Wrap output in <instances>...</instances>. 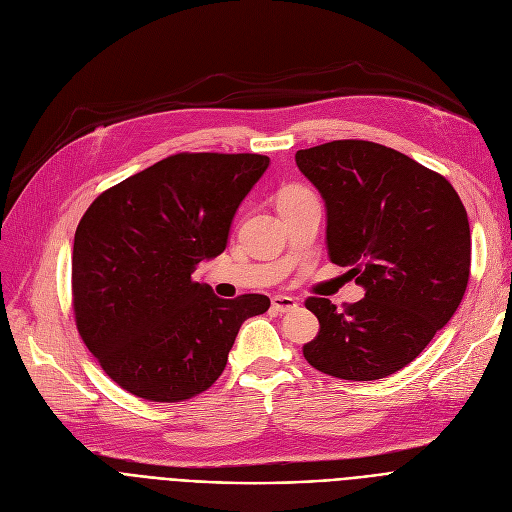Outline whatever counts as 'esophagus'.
I'll return each instance as SVG.
<instances>
[{
	"label": "esophagus",
	"mask_w": 512,
	"mask_h": 512,
	"mask_svg": "<svg viewBox=\"0 0 512 512\" xmlns=\"http://www.w3.org/2000/svg\"><path fill=\"white\" fill-rule=\"evenodd\" d=\"M297 307H299V303H297V299H292V297H282V294H276V297L272 299V309L278 311V313H288V311L297 309Z\"/></svg>",
	"instance_id": "34e87169"
}]
</instances>
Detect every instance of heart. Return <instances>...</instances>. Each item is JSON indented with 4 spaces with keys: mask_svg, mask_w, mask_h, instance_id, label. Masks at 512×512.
<instances>
[{
    "mask_svg": "<svg viewBox=\"0 0 512 512\" xmlns=\"http://www.w3.org/2000/svg\"><path fill=\"white\" fill-rule=\"evenodd\" d=\"M305 195H311L305 186H301V184H288V186H284L282 191H280L278 203L284 205V203H290V201H297V199H301Z\"/></svg>",
    "mask_w": 512,
    "mask_h": 512,
    "instance_id": "obj_1",
    "label": "heart"
}]
</instances>
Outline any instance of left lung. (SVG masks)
<instances>
[{
  "label": "left lung",
  "mask_w": 512,
  "mask_h": 512,
  "mask_svg": "<svg viewBox=\"0 0 512 512\" xmlns=\"http://www.w3.org/2000/svg\"><path fill=\"white\" fill-rule=\"evenodd\" d=\"M294 159L326 203L330 261L365 288L344 311L307 299L319 334L303 355L340 380H382L419 357L461 305L467 211L444 176L378 143L332 141Z\"/></svg>",
  "instance_id": "left-lung-1"
}]
</instances>
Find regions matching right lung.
I'll list each match as a JSON object with an SVG mask.
<instances>
[{
	"label": "right lung",
	"instance_id": "obj_1",
	"mask_svg": "<svg viewBox=\"0 0 512 512\" xmlns=\"http://www.w3.org/2000/svg\"><path fill=\"white\" fill-rule=\"evenodd\" d=\"M270 166L257 153H176L101 193L72 253L76 328L126 392L180 402L220 378L245 319L265 294L220 299L193 282L224 253L230 226Z\"/></svg>",
	"mask_w": 512,
	"mask_h": 512
}]
</instances>
